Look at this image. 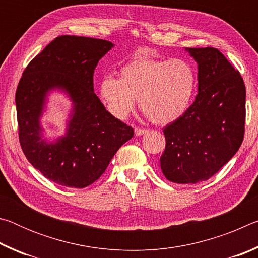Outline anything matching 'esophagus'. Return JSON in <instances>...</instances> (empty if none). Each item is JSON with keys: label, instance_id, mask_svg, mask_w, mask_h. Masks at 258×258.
Segmentation results:
<instances>
[{"label": "esophagus", "instance_id": "1", "mask_svg": "<svg viewBox=\"0 0 258 258\" xmlns=\"http://www.w3.org/2000/svg\"><path fill=\"white\" fill-rule=\"evenodd\" d=\"M134 132H135V135L140 137V135H143V134L148 133V130H146V128H135Z\"/></svg>", "mask_w": 258, "mask_h": 258}]
</instances>
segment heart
Returning <instances> with one entry per match:
<instances>
[{"label": "heart", "mask_w": 258, "mask_h": 258, "mask_svg": "<svg viewBox=\"0 0 258 258\" xmlns=\"http://www.w3.org/2000/svg\"><path fill=\"white\" fill-rule=\"evenodd\" d=\"M196 89L197 73L187 60L137 56L120 68L119 78L104 76L99 94L117 119L126 118L139 99L152 123L167 125L186 112Z\"/></svg>", "instance_id": "b5f03b06"}]
</instances>
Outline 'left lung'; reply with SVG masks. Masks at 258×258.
I'll return each mask as SVG.
<instances>
[{"label": "left lung", "instance_id": "left-lung-1", "mask_svg": "<svg viewBox=\"0 0 258 258\" xmlns=\"http://www.w3.org/2000/svg\"><path fill=\"white\" fill-rule=\"evenodd\" d=\"M198 63V94L181 118L163 130L160 167L180 184L206 181L239 150L246 121L241 75L215 47H186Z\"/></svg>", "mask_w": 258, "mask_h": 258}]
</instances>
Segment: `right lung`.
<instances>
[{
  "label": "right lung",
  "mask_w": 258,
  "mask_h": 258,
  "mask_svg": "<svg viewBox=\"0 0 258 258\" xmlns=\"http://www.w3.org/2000/svg\"><path fill=\"white\" fill-rule=\"evenodd\" d=\"M112 46L99 38L58 36L30 61L17 87L21 149L35 168L60 185L82 189L92 184L134 135L133 128L110 115L94 93V69ZM54 88L69 94L73 111L67 135L49 143L41 137L39 119L46 94Z\"/></svg>",
  "instance_id": "obj_1"
}]
</instances>
